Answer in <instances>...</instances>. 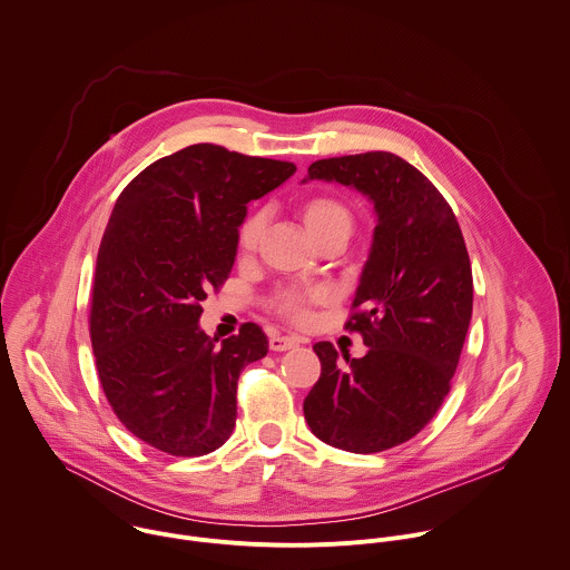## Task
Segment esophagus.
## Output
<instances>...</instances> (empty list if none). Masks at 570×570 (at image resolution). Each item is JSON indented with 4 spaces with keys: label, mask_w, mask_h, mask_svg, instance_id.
I'll return each instance as SVG.
<instances>
[{
    "label": "esophagus",
    "mask_w": 570,
    "mask_h": 570,
    "mask_svg": "<svg viewBox=\"0 0 570 570\" xmlns=\"http://www.w3.org/2000/svg\"><path fill=\"white\" fill-rule=\"evenodd\" d=\"M297 343H299V340H295V337L271 335V340H268V347H271L273 352H284V350H291V347H295Z\"/></svg>",
    "instance_id": "esophagus-1"
}]
</instances>
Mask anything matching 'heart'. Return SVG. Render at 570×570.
Returning a JSON list of instances; mask_svg holds the SVG:
<instances>
[{
    "label": "heart",
    "mask_w": 570,
    "mask_h": 570,
    "mask_svg": "<svg viewBox=\"0 0 570 570\" xmlns=\"http://www.w3.org/2000/svg\"><path fill=\"white\" fill-rule=\"evenodd\" d=\"M302 216H304L306 227L317 242L335 230L350 233V228H352L350 209L343 205L342 200L331 198V196H315V198L306 200L302 207ZM264 227H266L264 212H255V214L246 216L244 223L237 228L239 250H244V253L253 250L262 239ZM326 299H328L326 288H282L273 297V308L293 322H304V320H308V308L315 304H324Z\"/></svg>",
    "instance_id": "b5f03b06"
}]
</instances>
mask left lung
<instances>
[{
	"label": "left lung",
	"mask_w": 570,
	"mask_h": 570,
	"mask_svg": "<svg viewBox=\"0 0 570 570\" xmlns=\"http://www.w3.org/2000/svg\"><path fill=\"white\" fill-rule=\"evenodd\" d=\"M306 180L352 187L374 205L376 227L347 331L365 356L313 345L322 376L304 399L311 432L345 452L376 454L414 439L439 412L473 308L462 230L441 191L390 151L324 158ZM304 180V183H306Z\"/></svg>",
	"instance_id": "1"
}]
</instances>
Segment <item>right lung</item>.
<instances>
[{
  "label": "right lung",
  "instance_id": "1",
  "mask_svg": "<svg viewBox=\"0 0 570 570\" xmlns=\"http://www.w3.org/2000/svg\"><path fill=\"white\" fill-rule=\"evenodd\" d=\"M293 163L198 142L142 169L118 196L97 255L90 337L118 421L171 455L227 443L239 372L266 356L257 324L218 345L200 302L220 288L246 205L295 174Z\"/></svg>",
  "mask_w": 570,
  "mask_h": 570
}]
</instances>
